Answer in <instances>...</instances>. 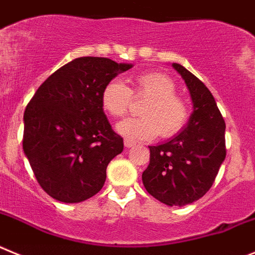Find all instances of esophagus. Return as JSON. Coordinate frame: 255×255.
Instances as JSON below:
<instances>
[{"label": "esophagus", "mask_w": 255, "mask_h": 255, "mask_svg": "<svg viewBox=\"0 0 255 255\" xmlns=\"http://www.w3.org/2000/svg\"><path fill=\"white\" fill-rule=\"evenodd\" d=\"M134 144H136V142L132 141V139H129V138H126V139H125V146H126V147H127V148L133 147Z\"/></svg>", "instance_id": "obj_1"}]
</instances>
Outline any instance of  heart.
Listing matches in <instances>:
<instances>
[{
	"mask_svg": "<svg viewBox=\"0 0 255 255\" xmlns=\"http://www.w3.org/2000/svg\"><path fill=\"white\" fill-rule=\"evenodd\" d=\"M132 95L147 98L141 107L142 117L127 118L118 123L117 130L122 136L136 141H148L159 133L173 137L184 128L189 112L184 100L175 94V84L160 72L139 75L128 88L119 80H111L102 91V105L116 118L126 116Z\"/></svg>",
	"mask_w": 255,
	"mask_h": 255,
	"instance_id": "obj_1",
	"label": "heart"
}]
</instances>
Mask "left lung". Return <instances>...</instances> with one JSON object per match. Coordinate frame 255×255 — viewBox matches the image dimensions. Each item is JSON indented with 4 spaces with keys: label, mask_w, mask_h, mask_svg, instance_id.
Masks as SVG:
<instances>
[{
    "label": "left lung",
    "mask_w": 255,
    "mask_h": 255,
    "mask_svg": "<svg viewBox=\"0 0 255 255\" xmlns=\"http://www.w3.org/2000/svg\"><path fill=\"white\" fill-rule=\"evenodd\" d=\"M193 103L187 127L165 143L148 146L150 164L142 173L148 193L167 206L193 203L212 187L226 157L225 121L206 85L179 63Z\"/></svg>",
    "instance_id": "1"
}]
</instances>
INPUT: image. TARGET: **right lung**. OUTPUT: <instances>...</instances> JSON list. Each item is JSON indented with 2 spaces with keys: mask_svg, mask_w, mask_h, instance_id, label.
Returning <instances> with one entry per match:
<instances>
[{
  "mask_svg": "<svg viewBox=\"0 0 255 255\" xmlns=\"http://www.w3.org/2000/svg\"><path fill=\"white\" fill-rule=\"evenodd\" d=\"M132 66L80 57L52 73L29 102L22 148L52 198L79 203L103 188L108 164L123 151V138L105 116L102 91Z\"/></svg>",
  "mask_w": 255,
  "mask_h": 255,
  "instance_id": "right-lung-1",
  "label": "right lung"
}]
</instances>
